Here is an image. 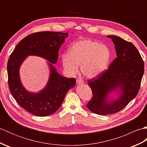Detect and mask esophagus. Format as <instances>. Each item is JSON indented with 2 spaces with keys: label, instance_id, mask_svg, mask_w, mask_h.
<instances>
[{
  "label": "esophagus",
  "instance_id": "34e87169",
  "mask_svg": "<svg viewBox=\"0 0 147 147\" xmlns=\"http://www.w3.org/2000/svg\"><path fill=\"white\" fill-rule=\"evenodd\" d=\"M76 83L78 84V85H82L83 82V80L81 79V78H78V79L76 80Z\"/></svg>",
  "mask_w": 147,
  "mask_h": 147
}]
</instances>
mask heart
<instances>
[{
	"label": "heart",
	"mask_w": 147,
	"mask_h": 147,
	"mask_svg": "<svg viewBox=\"0 0 147 147\" xmlns=\"http://www.w3.org/2000/svg\"><path fill=\"white\" fill-rule=\"evenodd\" d=\"M111 53L107 47L92 40H81L69 50V54L62 56L64 69L75 74L81 65V71L87 78H93L107 69L111 60Z\"/></svg>",
	"instance_id": "1"
}]
</instances>
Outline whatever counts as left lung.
<instances>
[{"mask_svg":"<svg viewBox=\"0 0 147 147\" xmlns=\"http://www.w3.org/2000/svg\"><path fill=\"white\" fill-rule=\"evenodd\" d=\"M116 51L117 57L104 73L88 81L92 97L86 106L98 115L119 112L138 94L144 73V62L132 43L121 37L109 35ZM118 88L121 94L113 101L108 100V93Z\"/></svg>","mask_w":147,"mask_h":147,"instance_id":"left-lung-1","label":"left lung"}]
</instances>
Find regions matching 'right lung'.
<instances>
[{"mask_svg": "<svg viewBox=\"0 0 147 147\" xmlns=\"http://www.w3.org/2000/svg\"><path fill=\"white\" fill-rule=\"evenodd\" d=\"M67 33L40 32L24 38L16 47L7 62L8 85L12 95L18 104L31 114L37 116L51 115L60 107L76 80L62 76L50 63L51 76L45 88L37 93L27 92L21 85L19 69L28 55L45 58L52 64L57 61L59 50Z\"/></svg>", "mask_w": 147, "mask_h": 147, "instance_id": "add662e5", "label": "right lung"}]
</instances>
